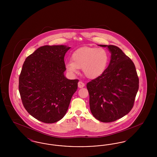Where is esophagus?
<instances>
[{"label": "esophagus", "instance_id": "esophagus-1", "mask_svg": "<svg viewBox=\"0 0 157 157\" xmlns=\"http://www.w3.org/2000/svg\"><path fill=\"white\" fill-rule=\"evenodd\" d=\"M78 87L79 88H82L85 86V83L83 82H82V81H79L78 82Z\"/></svg>", "mask_w": 157, "mask_h": 157}]
</instances>
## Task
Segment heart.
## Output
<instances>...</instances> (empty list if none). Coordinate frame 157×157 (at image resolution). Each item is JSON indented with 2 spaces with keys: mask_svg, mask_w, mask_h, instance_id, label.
Returning a JSON list of instances; mask_svg holds the SVG:
<instances>
[{
  "mask_svg": "<svg viewBox=\"0 0 157 157\" xmlns=\"http://www.w3.org/2000/svg\"><path fill=\"white\" fill-rule=\"evenodd\" d=\"M71 59L66 63L67 70L71 74L75 75L78 69H82L86 77L94 79L104 73L109 56L104 49L83 47L72 53Z\"/></svg>",
  "mask_w": 157,
  "mask_h": 157,
  "instance_id": "obj_1",
  "label": "heart"
}]
</instances>
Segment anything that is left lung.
I'll list each match as a JSON object with an SVG mask.
<instances>
[{"label":"left lung","mask_w":157,"mask_h":157,"mask_svg":"<svg viewBox=\"0 0 157 157\" xmlns=\"http://www.w3.org/2000/svg\"><path fill=\"white\" fill-rule=\"evenodd\" d=\"M108 47L111 59L99 76L86 84L90 109L102 122H112L128 114L134 106L139 88V78L134 62L118 46Z\"/></svg>","instance_id":"8db88e82"}]
</instances>
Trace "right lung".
I'll return each mask as SVG.
<instances>
[{
    "label": "right lung",
    "instance_id": "1",
    "mask_svg": "<svg viewBox=\"0 0 157 157\" xmlns=\"http://www.w3.org/2000/svg\"><path fill=\"white\" fill-rule=\"evenodd\" d=\"M70 47L45 45L28 56L19 78L23 105L38 121L52 124L66 114L78 79H67L65 55Z\"/></svg>",
    "mask_w": 157,
    "mask_h": 157
}]
</instances>
